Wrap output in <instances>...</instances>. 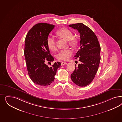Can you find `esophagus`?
<instances>
[{"instance_id": "obj_1", "label": "esophagus", "mask_w": 122, "mask_h": 122, "mask_svg": "<svg viewBox=\"0 0 122 122\" xmlns=\"http://www.w3.org/2000/svg\"><path fill=\"white\" fill-rule=\"evenodd\" d=\"M61 65L63 66V65H66L67 63V62H64V61H62V62L61 63Z\"/></svg>"}]
</instances>
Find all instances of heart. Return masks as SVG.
Here are the masks:
<instances>
[{"mask_svg":"<svg viewBox=\"0 0 122 122\" xmlns=\"http://www.w3.org/2000/svg\"><path fill=\"white\" fill-rule=\"evenodd\" d=\"M58 36L69 41V44L71 46H75L77 44V40L73 38V34L70 30L67 28H61L56 32ZM47 46L52 51H54L56 48V43L55 38L53 36H49L47 38ZM73 54V51L70 49L61 50L56 54V58L59 60L67 61Z\"/></svg>","mask_w":122,"mask_h":122,"instance_id":"1","label":"heart"}]
</instances>
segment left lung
Listing matches in <instances>:
<instances>
[{"label":"left lung","mask_w":122,"mask_h":122,"mask_svg":"<svg viewBox=\"0 0 122 122\" xmlns=\"http://www.w3.org/2000/svg\"><path fill=\"white\" fill-rule=\"evenodd\" d=\"M69 26L77 30L80 34V49L74 56L81 62L71 75V79L79 86H85L94 78L101 60V47L98 40L90 28L83 24H75Z\"/></svg>","instance_id":"left-lung-1"}]
</instances>
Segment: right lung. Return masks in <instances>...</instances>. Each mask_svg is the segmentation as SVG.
<instances>
[{
	"mask_svg": "<svg viewBox=\"0 0 122 122\" xmlns=\"http://www.w3.org/2000/svg\"><path fill=\"white\" fill-rule=\"evenodd\" d=\"M54 27L49 24H37L28 32L25 39L24 55L28 75L34 83L41 86H47L54 81L57 70L61 66L60 62H55L49 67L45 63L54 61L47 40Z\"/></svg>",
	"mask_w": 122,
	"mask_h": 122,
	"instance_id": "add662e5",
	"label": "right lung"
}]
</instances>
